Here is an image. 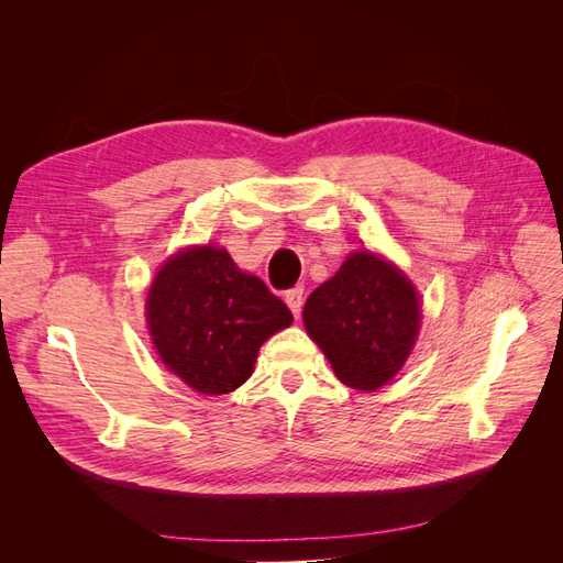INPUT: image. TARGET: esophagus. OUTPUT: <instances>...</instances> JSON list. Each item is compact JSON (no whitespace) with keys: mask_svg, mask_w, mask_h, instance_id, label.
Returning <instances> with one entry per match:
<instances>
[{"mask_svg":"<svg viewBox=\"0 0 563 563\" xmlns=\"http://www.w3.org/2000/svg\"><path fill=\"white\" fill-rule=\"evenodd\" d=\"M302 300H305L302 286H298V288H291V291L286 294V305H288V310L294 312V317H296V319L300 317V310H302Z\"/></svg>","mask_w":563,"mask_h":563,"instance_id":"34e87169","label":"esophagus"}]
</instances>
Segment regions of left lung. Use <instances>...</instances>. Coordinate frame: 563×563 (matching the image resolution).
Masks as SVG:
<instances>
[{"instance_id":"8db88e82","label":"left lung","mask_w":563,"mask_h":563,"mask_svg":"<svg viewBox=\"0 0 563 563\" xmlns=\"http://www.w3.org/2000/svg\"><path fill=\"white\" fill-rule=\"evenodd\" d=\"M305 329L335 376L373 391L397 376L420 329V298L404 272L378 253L354 251L310 294Z\"/></svg>"}]
</instances>
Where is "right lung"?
<instances>
[{
  "label": "right lung",
  "instance_id": "obj_1",
  "mask_svg": "<svg viewBox=\"0 0 563 563\" xmlns=\"http://www.w3.org/2000/svg\"><path fill=\"white\" fill-rule=\"evenodd\" d=\"M145 317L159 360L201 395L244 385L261 345L294 321L258 277L211 244L183 249L162 265Z\"/></svg>",
  "mask_w": 563,
  "mask_h": 563
}]
</instances>
